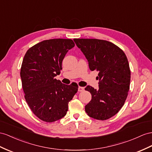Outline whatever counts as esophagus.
Segmentation results:
<instances>
[{"label":"esophagus","mask_w":152,"mask_h":152,"mask_svg":"<svg viewBox=\"0 0 152 152\" xmlns=\"http://www.w3.org/2000/svg\"><path fill=\"white\" fill-rule=\"evenodd\" d=\"M84 91V87H78V91L79 92H83Z\"/></svg>","instance_id":"1"}]
</instances>
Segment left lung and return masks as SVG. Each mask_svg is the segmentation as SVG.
<instances>
[{"mask_svg": "<svg viewBox=\"0 0 152 152\" xmlns=\"http://www.w3.org/2000/svg\"><path fill=\"white\" fill-rule=\"evenodd\" d=\"M88 62L98 71L99 89L88 86L92 99L85 107L87 115L98 120L115 115L124 105L130 89V69L126 54L113 43L99 39L75 38Z\"/></svg>", "mask_w": 152, "mask_h": 152, "instance_id": "obj_1", "label": "left lung"}]
</instances>
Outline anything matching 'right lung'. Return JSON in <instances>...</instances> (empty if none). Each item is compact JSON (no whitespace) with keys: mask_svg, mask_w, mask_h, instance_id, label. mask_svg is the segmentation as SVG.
Wrapping results in <instances>:
<instances>
[{"mask_svg":"<svg viewBox=\"0 0 152 152\" xmlns=\"http://www.w3.org/2000/svg\"><path fill=\"white\" fill-rule=\"evenodd\" d=\"M75 44L71 39H50L30 48L20 69L24 98L33 113L44 121L52 123L67 114L68 103L78 86L65 85L55 77L69 49Z\"/></svg>","mask_w":152,"mask_h":152,"instance_id":"add662e5","label":"right lung"}]
</instances>
